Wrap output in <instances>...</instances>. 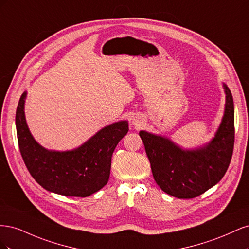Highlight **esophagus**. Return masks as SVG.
<instances>
[{
    "label": "esophagus",
    "instance_id": "esophagus-1",
    "mask_svg": "<svg viewBox=\"0 0 249 249\" xmlns=\"http://www.w3.org/2000/svg\"><path fill=\"white\" fill-rule=\"evenodd\" d=\"M132 124H133V125L137 126V127L141 126L143 124V118H142V116H140L139 114H136L135 116H133Z\"/></svg>",
    "mask_w": 249,
    "mask_h": 249
}]
</instances>
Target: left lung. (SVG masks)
Here are the masks:
<instances>
[{"label": "left lung", "instance_id": "8db88e82", "mask_svg": "<svg viewBox=\"0 0 249 249\" xmlns=\"http://www.w3.org/2000/svg\"><path fill=\"white\" fill-rule=\"evenodd\" d=\"M224 114L207 144L183 148L168 137L140 131L156 183L171 196L194 198L215 186L231 163L235 141V110L230 88L223 83Z\"/></svg>", "mask_w": 249, "mask_h": 249}]
</instances>
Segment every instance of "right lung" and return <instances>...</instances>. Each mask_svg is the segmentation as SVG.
Segmentation results:
<instances>
[{
  "instance_id": "add662e5",
  "label": "right lung",
  "mask_w": 249,
  "mask_h": 249,
  "mask_svg": "<svg viewBox=\"0 0 249 249\" xmlns=\"http://www.w3.org/2000/svg\"><path fill=\"white\" fill-rule=\"evenodd\" d=\"M27 91L21 94L16 115L20 154L33 178L44 189L64 196L86 197L108 183L113 152L129 131L120 120L103 127L71 150H51L37 142L25 116Z\"/></svg>"
}]
</instances>
